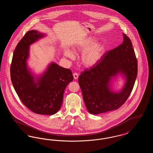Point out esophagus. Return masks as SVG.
I'll return each instance as SVG.
<instances>
[{
	"mask_svg": "<svg viewBox=\"0 0 153 153\" xmlns=\"http://www.w3.org/2000/svg\"><path fill=\"white\" fill-rule=\"evenodd\" d=\"M73 77L74 79H77L78 77H79V74L77 73H74L73 74Z\"/></svg>",
	"mask_w": 153,
	"mask_h": 153,
	"instance_id": "34e87169",
	"label": "esophagus"
}]
</instances>
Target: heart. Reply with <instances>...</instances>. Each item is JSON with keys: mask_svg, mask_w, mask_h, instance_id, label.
I'll list each match as a JSON object with an SVG mask.
<instances>
[{"mask_svg": "<svg viewBox=\"0 0 153 153\" xmlns=\"http://www.w3.org/2000/svg\"><path fill=\"white\" fill-rule=\"evenodd\" d=\"M96 39L94 38L89 37L84 39L76 46L77 49L79 51L85 50L81 56V60L84 65L87 66L94 65L102 57L104 49V45L102 43H96L94 45ZM64 54L65 56L69 58H73L74 57L73 52L69 50H66Z\"/></svg>", "mask_w": 153, "mask_h": 153, "instance_id": "b5f03b06", "label": "heart"}]
</instances>
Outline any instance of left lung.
<instances>
[{
  "instance_id": "8db88e82",
  "label": "left lung",
  "mask_w": 153,
  "mask_h": 153,
  "mask_svg": "<svg viewBox=\"0 0 153 153\" xmlns=\"http://www.w3.org/2000/svg\"><path fill=\"white\" fill-rule=\"evenodd\" d=\"M123 42L107 52L95 65L81 72L79 77L83 99L89 113L100 114L120 108L130 95L138 73V62L130 39L123 34ZM121 74L124 88L115 92L112 79Z\"/></svg>"
}]
</instances>
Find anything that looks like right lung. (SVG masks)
<instances>
[{
	"label": "right lung",
	"mask_w": 153,
	"mask_h": 153,
	"mask_svg": "<svg viewBox=\"0 0 153 153\" xmlns=\"http://www.w3.org/2000/svg\"><path fill=\"white\" fill-rule=\"evenodd\" d=\"M45 36L36 30L27 31L16 45L10 67L15 91L23 104L33 112L52 115L60 108L64 91L73 80L72 71L54 62L39 76H34L27 67L30 45Z\"/></svg>",
	"instance_id": "add662e5"
}]
</instances>
